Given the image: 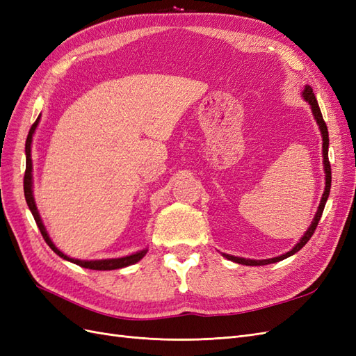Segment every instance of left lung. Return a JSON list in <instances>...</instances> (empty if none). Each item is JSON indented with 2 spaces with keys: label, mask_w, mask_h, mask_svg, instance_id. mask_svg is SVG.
<instances>
[{
  "label": "left lung",
  "mask_w": 356,
  "mask_h": 356,
  "mask_svg": "<svg viewBox=\"0 0 356 356\" xmlns=\"http://www.w3.org/2000/svg\"><path fill=\"white\" fill-rule=\"evenodd\" d=\"M301 96H303V99L310 105V110H312V113H314V117H315L316 123L319 124V131H321V135H322V156H324L325 190H324V195H322V199H321V203H319V207H318V211L315 213V218H314V221H312V224L309 225V229L306 230L303 238H301L297 242V245L293 248V250L288 251L286 254H282V255L275 257V258H268V260H250V258H242V257H234V255H230V254H222V257H225L230 261L239 263V264H243V266H266V264L282 261V260H285V258H288L291 255H294L296 252H298L301 248H303L309 242V239L312 238V234L315 233V230L318 227V222H319V220L322 217V212H324L327 199L330 196V188H331V166H330V160H328V144H330V139H328V129H327V124L324 122V118H322V113L319 110V105H318V101H316V96L314 93V89H312L310 86H305L303 92H301Z\"/></svg>",
  "instance_id": "1"
}]
</instances>
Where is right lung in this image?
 I'll return each mask as SVG.
<instances>
[{
  "label": "right lung",
  "instance_id": "1",
  "mask_svg": "<svg viewBox=\"0 0 356 356\" xmlns=\"http://www.w3.org/2000/svg\"><path fill=\"white\" fill-rule=\"evenodd\" d=\"M38 122H40V115L35 120V123L31 126L29 129V134H28V138H26V144H25V154H26V169H25V177H24V191H25V199H26V203L28 207L32 212V215H34V220L38 225V229L42 234V238H44L46 243L51 248L53 251H55L60 258H63V260L67 261H71L74 264H77L80 267H84V268H92V270H115V268H122V267H127L131 264H135L138 263L141 258L147 254L148 250H143V251H138L135 254H131V255H126V257H122V258H106V260H77V258H71L68 255L63 254L62 251H59L58 248L55 246V243L51 242V239L49 238V233L44 227V224H42L41 221V217L38 213V209H37V204H35V200H34V195H32V159H31V144H32V135H34L35 129L38 126Z\"/></svg>",
  "mask_w": 356,
  "mask_h": 356
}]
</instances>
